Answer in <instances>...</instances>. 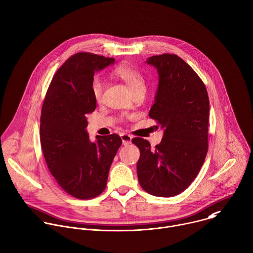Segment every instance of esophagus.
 Here are the masks:
<instances>
[{"label": "esophagus", "instance_id": "34e87169", "mask_svg": "<svg viewBox=\"0 0 253 253\" xmlns=\"http://www.w3.org/2000/svg\"><path fill=\"white\" fill-rule=\"evenodd\" d=\"M121 137H122V140H123V144L124 145H128V144H130L131 143V135H129V134H127V133H123L122 135H121Z\"/></svg>", "mask_w": 253, "mask_h": 253}]
</instances>
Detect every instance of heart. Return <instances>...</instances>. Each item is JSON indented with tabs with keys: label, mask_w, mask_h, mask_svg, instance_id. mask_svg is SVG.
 Segmentation results:
<instances>
[{
	"label": "heart",
	"mask_w": 253,
	"mask_h": 253,
	"mask_svg": "<svg viewBox=\"0 0 253 253\" xmlns=\"http://www.w3.org/2000/svg\"><path fill=\"white\" fill-rule=\"evenodd\" d=\"M114 75L119 79L123 80L131 94H135L140 91L145 90V80L142 74L135 68L128 65L118 66L114 70ZM91 93L94 100L100 103L103 100L104 95V82L101 78L95 77L91 82Z\"/></svg>",
	"instance_id": "heart-1"
}]
</instances>
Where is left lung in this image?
<instances>
[{
  "label": "left lung",
  "mask_w": 253,
  "mask_h": 253,
  "mask_svg": "<svg viewBox=\"0 0 253 253\" xmlns=\"http://www.w3.org/2000/svg\"><path fill=\"white\" fill-rule=\"evenodd\" d=\"M159 75L158 90L149 112L164 129L152 147L141 137L132 138L140 151L136 164L141 188L157 197H173L197 177L208 152L210 102L198 74L176 54L163 53L146 61Z\"/></svg>",
  "instance_id": "obj_1"
}]
</instances>
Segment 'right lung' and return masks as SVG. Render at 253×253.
I'll list each match as a JSON object with an SVG mask.
<instances>
[{"label":"right lung","instance_id":"1","mask_svg":"<svg viewBox=\"0 0 253 253\" xmlns=\"http://www.w3.org/2000/svg\"><path fill=\"white\" fill-rule=\"evenodd\" d=\"M114 62L89 52L72 55L54 74L42 104L41 143L45 162L57 184L77 199L102 194L122 145L116 133L97 135V142H92L85 129L87 115L96 109L91 93L94 74Z\"/></svg>","mask_w":253,"mask_h":253}]
</instances>
